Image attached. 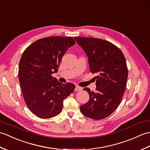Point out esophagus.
<instances>
[{"mask_svg": "<svg viewBox=\"0 0 150 150\" xmlns=\"http://www.w3.org/2000/svg\"><path fill=\"white\" fill-rule=\"evenodd\" d=\"M82 90V88L79 87V86H76L75 88V91H81Z\"/></svg>", "mask_w": 150, "mask_h": 150, "instance_id": "esophagus-1", "label": "esophagus"}]
</instances>
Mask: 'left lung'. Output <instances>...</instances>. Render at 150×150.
Returning <instances> with one entry per match:
<instances>
[{
	"mask_svg": "<svg viewBox=\"0 0 150 150\" xmlns=\"http://www.w3.org/2000/svg\"><path fill=\"white\" fill-rule=\"evenodd\" d=\"M88 58L89 68L97 73L96 91L84 90L90 95L81 106L84 116L99 120L108 117L119 106L126 90L128 68L122 52L107 40L88 37H74Z\"/></svg>",
	"mask_w": 150,
	"mask_h": 150,
	"instance_id": "obj_1",
	"label": "left lung"
}]
</instances>
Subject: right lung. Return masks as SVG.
<instances>
[{"mask_svg": "<svg viewBox=\"0 0 150 150\" xmlns=\"http://www.w3.org/2000/svg\"><path fill=\"white\" fill-rule=\"evenodd\" d=\"M75 44L72 37H46L31 44L22 53L19 82L25 103L37 117L48 119L59 115L64 100L74 91V84L60 83L52 74L58 71L63 55Z\"/></svg>", "mask_w": 150, "mask_h": 150, "instance_id": "1", "label": "right lung"}]
</instances>
